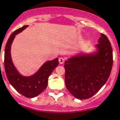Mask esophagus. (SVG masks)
Wrapping results in <instances>:
<instances>
[{"label": "esophagus", "instance_id": "1", "mask_svg": "<svg viewBox=\"0 0 120 120\" xmlns=\"http://www.w3.org/2000/svg\"><path fill=\"white\" fill-rule=\"evenodd\" d=\"M58 60H59V63L60 64H63L64 63V59L63 58H62V57H60Z\"/></svg>", "mask_w": 120, "mask_h": 120}]
</instances>
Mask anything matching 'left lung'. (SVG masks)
<instances>
[{
  "label": "left lung",
  "mask_w": 120,
  "mask_h": 120,
  "mask_svg": "<svg viewBox=\"0 0 120 120\" xmlns=\"http://www.w3.org/2000/svg\"><path fill=\"white\" fill-rule=\"evenodd\" d=\"M96 51L75 55L65 62V82L79 99L93 96L106 84L113 66V50L108 38L101 34Z\"/></svg>",
  "instance_id": "left-lung-1"
}]
</instances>
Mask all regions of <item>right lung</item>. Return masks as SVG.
<instances>
[{
    "label": "right lung",
    "mask_w": 120,
    "mask_h": 120,
    "mask_svg": "<svg viewBox=\"0 0 120 120\" xmlns=\"http://www.w3.org/2000/svg\"><path fill=\"white\" fill-rule=\"evenodd\" d=\"M27 27L28 25H25L15 30L7 40L4 53V67L8 80L14 88L24 96L32 98L38 96L46 88L48 77L58 66V58L46 62L35 74L31 76H24L17 71L12 60L11 45L15 35Z\"/></svg>",
    "instance_id": "right-lung-1"
}]
</instances>
